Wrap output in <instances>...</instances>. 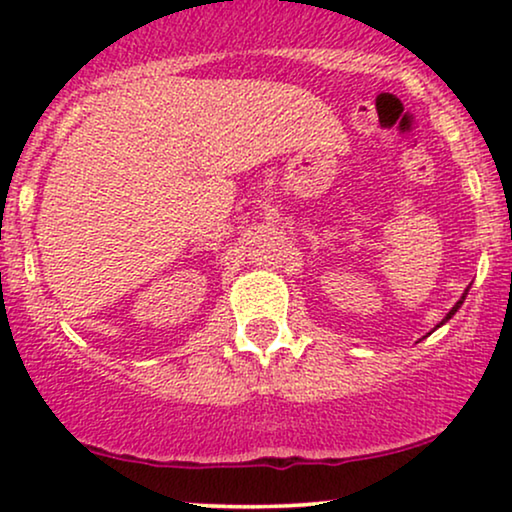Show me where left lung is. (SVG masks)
<instances>
[{"label":"left lung","mask_w":512,"mask_h":512,"mask_svg":"<svg viewBox=\"0 0 512 512\" xmlns=\"http://www.w3.org/2000/svg\"><path fill=\"white\" fill-rule=\"evenodd\" d=\"M468 289H471V286H468ZM468 289H466L464 293H461V298L457 300V305H454V307H452V310L445 314V319H443V321H440V324H438L436 328H440V326H443V324H447V321H450V319L454 317V314H457V310H459V307H461V305H464V300H466V296H468ZM436 328H433V331H436ZM424 338H426V335H424Z\"/></svg>","instance_id":"left-lung-1"}]
</instances>
